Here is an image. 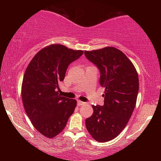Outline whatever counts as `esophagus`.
I'll use <instances>...</instances> for the list:
<instances>
[{
	"label": "esophagus",
	"instance_id": "esophagus-1",
	"mask_svg": "<svg viewBox=\"0 0 161 161\" xmlns=\"http://www.w3.org/2000/svg\"><path fill=\"white\" fill-rule=\"evenodd\" d=\"M85 104H86V103H84V102H82V101H80V100L78 101V105H79V106H80V105H84Z\"/></svg>",
	"mask_w": 161,
	"mask_h": 161
}]
</instances>
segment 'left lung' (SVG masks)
I'll list each match as a JSON object with an SVG mask.
<instances>
[{
  "mask_svg": "<svg viewBox=\"0 0 161 161\" xmlns=\"http://www.w3.org/2000/svg\"><path fill=\"white\" fill-rule=\"evenodd\" d=\"M84 54L100 70V84L105 88L104 105H92L94 113L86 119V127L97 142H109L123 130L135 108L139 89L138 73L117 48L106 47Z\"/></svg>",
  "mask_w": 161,
  "mask_h": 161,
  "instance_id": "8db88e82",
  "label": "left lung"
}]
</instances>
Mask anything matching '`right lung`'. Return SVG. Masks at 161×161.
Returning a JSON list of instances; mask_svg holds the SVG:
<instances>
[{
	"label": "right lung",
	"mask_w": 161,
	"mask_h": 161,
	"mask_svg": "<svg viewBox=\"0 0 161 161\" xmlns=\"http://www.w3.org/2000/svg\"><path fill=\"white\" fill-rule=\"evenodd\" d=\"M62 45H51L37 53L24 74L21 95L25 111L41 134L52 138L64 129L77 105L57 92L67 67L82 56Z\"/></svg>",
	"instance_id": "right-lung-1"
}]
</instances>
